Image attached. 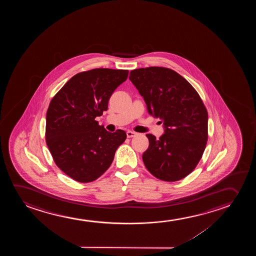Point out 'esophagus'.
<instances>
[{"instance_id": "34e87169", "label": "esophagus", "mask_w": 256, "mask_h": 256, "mask_svg": "<svg viewBox=\"0 0 256 256\" xmlns=\"http://www.w3.org/2000/svg\"><path fill=\"white\" fill-rule=\"evenodd\" d=\"M136 133H134L133 131H128V132H126V136L128 137V138L136 136Z\"/></svg>"}]
</instances>
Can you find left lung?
I'll list each match as a JSON object with an SVG mask.
<instances>
[{"instance_id": "obj_1", "label": "left lung", "mask_w": 256, "mask_h": 256, "mask_svg": "<svg viewBox=\"0 0 256 256\" xmlns=\"http://www.w3.org/2000/svg\"><path fill=\"white\" fill-rule=\"evenodd\" d=\"M130 80L164 123L159 139L147 134L144 165L156 178L175 182L189 175L202 158L208 139V114L192 86L175 70L147 67L131 70Z\"/></svg>"}]
</instances>
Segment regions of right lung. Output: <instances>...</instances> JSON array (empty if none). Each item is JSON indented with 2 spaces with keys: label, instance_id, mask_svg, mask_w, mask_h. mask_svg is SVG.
Instances as JSON below:
<instances>
[{
  "label": "right lung",
  "instance_id": "right-lung-1",
  "mask_svg": "<svg viewBox=\"0 0 256 256\" xmlns=\"http://www.w3.org/2000/svg\"><path fill=\"white\" fill-rule=\"evenodd\" d=\"M128 70L98 68L76 74L58 92L46 112V139L56 166L70 178L89 182L112 164L125 131L108 132L95 118L126 80Z\"/></svg>",
  "mask_w": 256,
  "mask_h": 256
}]
</instances>
